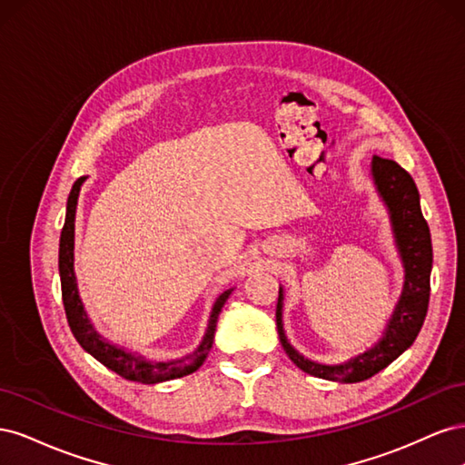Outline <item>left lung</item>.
Listing matches in <instances>:
<instances>
[{
  "label": "left lung",
  "instance_id": "obj_1",
  "mask_svg": "<svg viewBox=\"0 0 465 465\" xmlns=\"http://www.w3.org/2000/svg\"><path fill=\"white\" fill-rule=\"evenodd\" d=\"M371 178L380 202L388 211L393 244H396L403 265V289L382 337L367 351L343 362H320L308 359L287 340L283 328L285 291L279 285L275 318L281 345L301 371L311 376L331 380V382L355 384L386 369L390 362L413 345L429 308L432 244L429 224L420 211L415 182L396 161L380 157H372L371 161Z\"/></svg>",
  "mask_w": 465,
  "mask_h": 465
}]
</instances>
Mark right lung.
I'll return each instance as SVG.
<instances>
[{
    "label": "right lung",
    "instance_id": "right-lung-1",
    "mask_svg": "<svg viewBox=\"0 0 465 465\" xmlns=\"http://www.w3.org/2000/svg\"><path fill=\"white\" fill-rule=\"evenodd\" d=\"M85 180L87 176L77 178L72 192H69L67 207H65V223L60 236L58 263H60V279H62V299H64L65 316L69 322V328H72V333L75 335L79 345L85 349L89 355H93L98 362H103L106 369L114 371L122 378L132 380V382L159 384V382H166V380H174V378H182L195 372L209 355V349L215 340L219 314L234 289L223 291L215 299L200 345L184 357L168 359V361H151L143 355L134 353L130 349L108 341L106 337H103L93 326V322L89 320L85 304H83L79 297V289H77L75 252H74L75 250V215H77L79 192H81V186L85 184Z\"/></svg>",
    "mask_w": 465,
    "mask_h": 465
}]
</instances>
